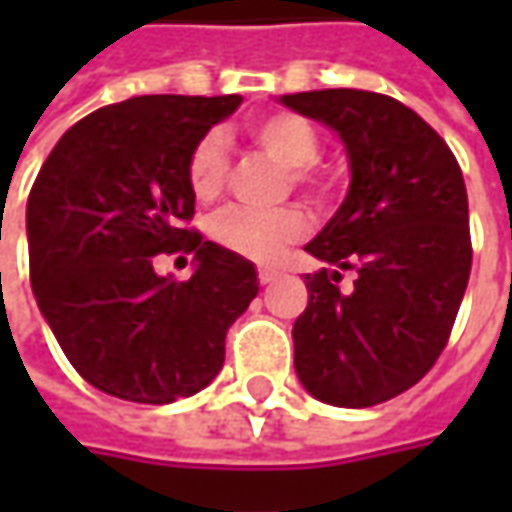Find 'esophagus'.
I'll return each mask as SVG.
<instances>
[{"label": "esophagus", "mask_w": 512, "mask_h": 512, "mask_svg": "<svg viewBox=\"0 0 512 512\" xmlns=\"http://www.w3.org/2000/svg\"><path fill=\"white\" fill-rule=\"evenodd\" d=\"M279 279V270H273V267H259V282L262 285H270V282H276Z\"/></svg>", "instance_id": "obj_1"}]
</instances>
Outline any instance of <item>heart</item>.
<instances>
[{"instance_id":"obj_1","label":"heart","mask_w":512,"mask_h":512,"mask_svg":"<svg viewBox=\"0 0 512 512\" xmlns=\"http://www.w3.org/2000/svg\"><path fill=\"white\" fill-rule=\"evenodd\" d=\"M250 139L265 150L267 156L290 170L296 185L307 187L316 199H325L327 187L310 179V168L319 162L322 139L305 116L296 113H270L256 119ZM187 179L199 199H213L222 193L230 179V150L222 133H207L196 142L187 162ZM307 233V216L299 207H276V210H253V207L230 205L213 219L216 242L253 262H273L282 250L299 242Z\"/></svg>"}]
</instances>
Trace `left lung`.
Here are the masks:
<instances>
[{
	"mask_svg": "<svg viewBox=\"0 0 512 512\" xmlns=\"http://www.w3.org/2000/svg\"><path fill=\"white\" fill-rule=\"evenodd\" d=\"M279 102L336 130L350 165L342 207L305 245L327 267L305 276L296 376L319 402L373 407L422 379L456 322L473 262L462 168L416 110L382 93ZM342 269L357 273L350 294L338 290Z\"/></svg>",
	"mask_w": 512,
	"mask_h": 512,
	"instance_id": "obj_1",
	"label": "left lung"
}]
</instances>
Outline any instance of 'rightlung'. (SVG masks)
<instances>
[{"mask_svg":"<svg viewBox=\"0 0 512 512\" xmlns=\"http://www.w3.org/2000/svg\"><path fill=\"white\" fill-rule=\"evenodd\" d=\"M242 96H133L93 110L56 142L28 196L30 287L76 373L139 404L199 393L225 364V336L259 293L245 256L205 242L187 162ZM193 252L187 283L152 270Z\"/></svg>","mask_w":512,"mask_h":512,"instance_id":"right-lung-1","label":"right lung"}]
</instances>
